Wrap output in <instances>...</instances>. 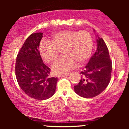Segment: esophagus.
I'll return each mask as SVG.
<instances>
[{"instance_id":"obj_1","label":"esophagus","mask_w":129,"mask_h":129,"mask_svg":"<svg viewBox=\"0 0 129 129\" xmlns=\"http://www.w3.org/2000/svg\"><path fill=\"white\" fill-rule=\"evenodd\" d=\"M69 75V73H64V74H62V75H57V77L58 78H62V77H64V76H67Z\"/></svg>"}]
</instances>
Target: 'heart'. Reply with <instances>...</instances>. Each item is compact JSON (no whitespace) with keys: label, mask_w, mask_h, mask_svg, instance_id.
Here are the masks:
<instances>
[{"label":"heart","mask_w":129,"mask_h":129,"mask_svg":"<svg viewBox=\"0 0 129 129\" xmlns=\"http://www.w3.org/2000/svg\"><path fill=\"white\" fill-rule=\"evenodd\" d=\"M93 47V38L89 32L66 29L53 34L49 41H42L39 52L45 62L51 63L56 59L59 50L62 49L64 56L51 67L53 73L58 75L75 68L76 62H85L91 56Z\"/></svg>","instance_id":"obj_1"}]
</instances>
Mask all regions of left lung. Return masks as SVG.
<instances>
[{"label":"left lung","instance_id":"8db88e82","mask_svg":"<svg viewBox=\"0 0 129 129\" xmlns=\"http://www.w3.org/2000/svg\"><path fill=\"white\" fill-rule=\"evenodd\" d=\"M97 37L96 51L81 72L82 77L79 84L74 87L76 93L86 98L96 96L103 92L110 82L112 74L109 50L103 38Z\"/></svg>","mask_w":129,"mask_h":129}]
</instances>
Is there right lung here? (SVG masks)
Listing matches in <instances>:
<instances>
[{
	"label": "right lung",
	"mask_w": 129,
	"mask_h": 129,
	"mask_svg": "<svg viewBox=\"0 0 129 129\" xmlns=\"http://www.w3.org/2000/svg\"><path fill=\"white\" fill-rule=\"evenodd\" d=\"M42 33H33L25 41L17 56L16 76L23 92L35 100H45L56 91L57 78H50V69L43 62L39 47Z\"/></svg>",
	"instance_id": "right-lung-1"
}]
</instances>
